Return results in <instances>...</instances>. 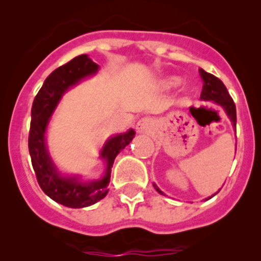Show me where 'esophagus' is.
Segmentation results:
<instances>
[{
    "label": "esophagus",
    "instance_id": "34e87169",
    "mask_svg": "<svg viewBox=\"0 0 261 261\" xmlns=\"http://www.w3.org/2000/svg\"><path fill=\"white\" fill-rule=\"evenodd\" d=\"M136 131L140 134H147L150 133V130L152 128V122L150 118H141V120L138 121V123H136Z\"/></svg>",
    "mask_w": 261,
    "mask_h": 261
}]
</instances>
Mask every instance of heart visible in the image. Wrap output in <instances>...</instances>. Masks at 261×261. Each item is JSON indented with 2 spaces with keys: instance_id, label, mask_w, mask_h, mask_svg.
I'll return each mask as SVG.
<instances>
[{
  "instance_id": "heart-1",
  "label": "heart",
  "mask_w": 261,
  "mask_h": 261,
  "mask_svg": "<svg viewBox=\"0 0 261 261\" xmlns=\"http://www.w3.org/2000/svg\"><path fill=\"white\" fill-rule=\"evenodd\" d=\"M180 83H181L180 78L169 77L162 81V87L165 89H173V88H177L178 86H180Z\"/></svg>"
}]
</instances>
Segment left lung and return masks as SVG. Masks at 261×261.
I'll return each instance as SVG.
<instances>
[{
    "mask_svg": "<svg viewBox=\"0 0 261 261\" xmlns=\"http://www.w3.org/2000/svg\"><path fill=\"white\" fill-rule=\"evenodd\" d=\"M199 75H201L202 81H203L201 98L204 99V101H213L216 102V103L220 105V106H222L223 110L226 111V114H227L228 118H230L231 122H232V126L233 127H236L235 102H233V99L231 98L230 93H228L227 89H226L225 84L218 80L217 77L204 72L203 69H199ZM154 187L160 194H164L156 186H155V184ZM215 194H213V196H215ZM210 198H211V197H210Z\"/></svg>",
    "mask_w": 261,
    "mask_h": 261,
    "instance_id": "obj_1",
    "label": "left lung"
}]
</instances>
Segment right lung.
Returning <instances> with one entry per match:
<instances>
[{"mask_svg":"<svg viewBox=\"0 0 261 261\" xmlns=\"http://www.w3.org/2000/svg\"><path fill=\"white\" fill-rule=\"evenodd\" d=\"M97 70L98 65L87 54L73 58L67 64L50 73L36 94L31 107L29 152L36 179L46 196L70 208L92 206L106 197L109 193L111 168L115 158L135 136V131L131 128L126 134L116 135L106 141L101 151V158L106 160L107 167L101 179L82 181L80 177H64L58 172L54 163L50 159L45 144V131L50 116L67 89L83 78L96 74Z\"/></svg>","mask_w":261,"mask_h":261,"instance_id":"add662e5","label":"right lung"}]
</instances>
